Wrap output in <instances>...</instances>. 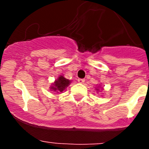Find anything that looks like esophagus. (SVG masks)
I'll return each mask as SVG.
<instances>
[{"label": "esophagus", "instance_id": "1", "mask_svg": "<svg viewBox=\"0 0 149 149\" xmlns=\"http://www.w3.org/2000/svg\"><path fill=\"white\" fill-rule=\"evenodd\" d=\"M77 81H78V83H80V84H84V83L85 82V80H84V79L79 78L78 80H77Z\"/></svg>", "mask_w": 149, "mask_h": 149}]
</instances>
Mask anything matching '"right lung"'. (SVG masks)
<instances>
[{
	"mask_svg": "<svg viewBox=\"0 0 149 149\" xmlns=\"http://www.w3.org/2000/svg\"><path fill=\"white\" fill-rule=\"evenodd\" d=\"M71 81L68 79L65 78L63 76L60 75L58 77L57 80H56L54 82V84H53L54 86H51V89L54 90V92H63L67 86H68V84H70Z\"/></svg>",
	"mask_w": 149,
	"mask_h": 149,
	"instance_id": "1",
	"label": "right lung"
}]
</instances>
